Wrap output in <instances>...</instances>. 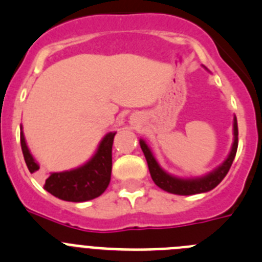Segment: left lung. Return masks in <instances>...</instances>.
<instances>
[{
    "label": "left lung",
    "instance_id": "1",
    "mask_svg": "<svg viewBox=\"0 0 262 262\" xmlns=\"http://www.w3.org/2000/svg\"><path fill=\"white\" fill-rule=\"evenodd\" d=\"M233 145L231 149L230 156L227 157V160L222 164L217 169H215L214 172L210 174L205 176L201 178H194V180H180V178L172 177V176L166 174L163 169L160 168L159 164L156 163L154 155H152L151 149L148 148L143 140H140V147L144 154L145 160L148 163V168H149V173L154 180L155 184L159 187H161L163 190L168 191V193L178 194V195H193V194L206 193V191L212 190L215 186L221 184V181L226 177V174L230 170L231 165L233 163V159L236 156V151H237V144H239V129H237V120H233Z\"/></svg>",
    "mask_w": 262,
    "mask_h": 262
}]
</instances>
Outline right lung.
I'll return each instance as SVG.
<instances>
[{"mask_svg":"<svg viewBox=\"0 0 262 262\" xmlns=\"http://www.w3.org/2000/svg\"><path fill=\"white\" fill-rule=\"evenodd\" d=\"M115 134L110 133L103 138L98 151L89 163L69 172L51 173L45 182V189L52 195L68 202H85L99 196L108 186L111 178V149ZM20 147L26 165L31 173L36 172L39 165L32 159L27 148L25 136L20 133Z\"/></svg>","mask_w":262,"mask_h":262,"instance_id":"1","label":"right lung"}]
</instances>
